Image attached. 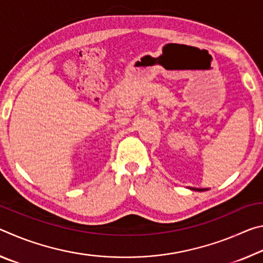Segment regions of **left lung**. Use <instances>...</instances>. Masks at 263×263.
<instances>
[{
  "label": "left lung",
  "mask_w": 263,
  "mask_h": 263,
  "mask_svg": "<svg viewBox=\"0 0 263 263\" xmlns=\"http://www.w3.org/2000/svg\"><path fill=\"white\" fill-rule=\"evenodd\" d=\"M193 190H197V191H204V190H206V189H196V188H191Z\"/></svg>",
  "instance_id": "1"
}]
</instances>
